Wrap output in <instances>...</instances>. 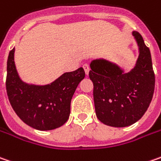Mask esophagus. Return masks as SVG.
Here are the masks:
<instances>
[{"label": "esophagus", "mask_w": 161, "mask_h": 161, "mask_svg": "<svg viewBox=\"0 0 161 161\" xmlns=\"http://www.w3.org/2000/svg\"><path fill=\"white\" fill-rule=\"evenodd\" d=\"M83 69H84L85 73H86V74H89V71H90V65L87 64V63H85L84 65H83Z\"/></svg>", "instance_id": "esophagus-1"}]
</instances>
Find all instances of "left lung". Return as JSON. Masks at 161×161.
<instances>
[{
  "instance_id": "left-lung-1",
  "label": "left lung",
  "mask_w": 161,
  "mask_h": 161,
  "mask_svg": "<svg viewBox=\"0 0 161 161\" xmlns=\"http://www.w3.org/2000/svg\"><path fill=\"white\" fill-rule=\"evenodd\" d=\"M140 55L128 73L105 60H94L89 72L93 82L97 118L111 127H127L138 121L147 111L155 89V74L149 49L138 31H133Z\"/></svg>"
}]
</instances>
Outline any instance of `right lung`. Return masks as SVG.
<instances>
[{"mask_svg": "<svg viewBox=\"0 0 161 161\" xmlns=\"http://www.w3.org/2000/svg\"><path fill=\"white\" fill-rule=\"evenodd\" d=\"M14 48L7 60L6 91L13 110L20 119L39 130L57 129L68 120L70 101L79 83L84 79L83 68L66 72L44 86L23 82L14 63Z\"/></svg>", "mask_w": 161, "mask_h": 161, "instance_id": "add662e5", "label": "right lung"}]
</instances>
